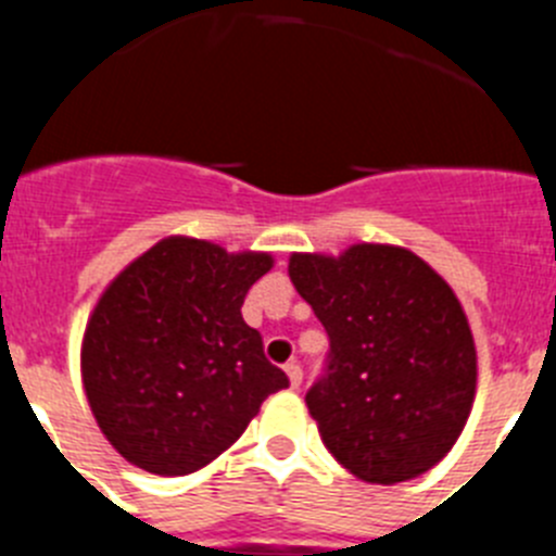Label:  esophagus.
Wrapping results in <instances>:
<instances>
[{
    "instance_id": "34e87169",
    "label": "esophagus",
    "mask_w": 556,
    "mask_h": 556,
    "mask_svg": "<svg viewBox=\"0 0 556 556\" xmlns=\"http://www.w3.org/2000/svg\"><path fill=\"white\" fill-rule=\"evenodd\" d=\"M285 374H288L290 388H293V390H296L299 384H302V365H299V363H288V365H285Z\"/></svg>"
}]
</instances>
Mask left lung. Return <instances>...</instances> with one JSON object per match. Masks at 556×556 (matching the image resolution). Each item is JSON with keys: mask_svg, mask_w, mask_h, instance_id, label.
Listing matches in <instances>:
<instances>
[{"mask_svg": "<svg viewBox=\"0 0 556 556\" xmlns=\"http://www.w3.org/2000/svg\"><path fill=\"white\" fill-rule=\"evenodd\" d=\"M288 274L329 334L327 374L304 396L324 446L363 482L427 473L457 443L477 393V346L454 290L388 243L290 254Z\"/></svg>", "mask_w": 556, "mask_h": 556, "instance_id": "1", "label": "left lung"}]
</instances>
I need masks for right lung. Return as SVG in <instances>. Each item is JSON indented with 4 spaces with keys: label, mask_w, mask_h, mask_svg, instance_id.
Wrapping results in <instances>:
<instances>
[{
    "label": "right lung",
    "mask_w": 556,
    "mask_h": 556,
    "mask_svg": "<svg viewBox=\"0 0 556 556\" xmlns=\"http://www.w3.org/2000/svg\"><path fill=\"white\" fill-rule=\"evenodd\" d=\"M271 266L268 252L172 235L104 288L79 363L93 418L127 463L157 477L199 471L288 388L241 315Z\"/></svg>",
    "instance_id": "obj_1"
}]
</instances>
